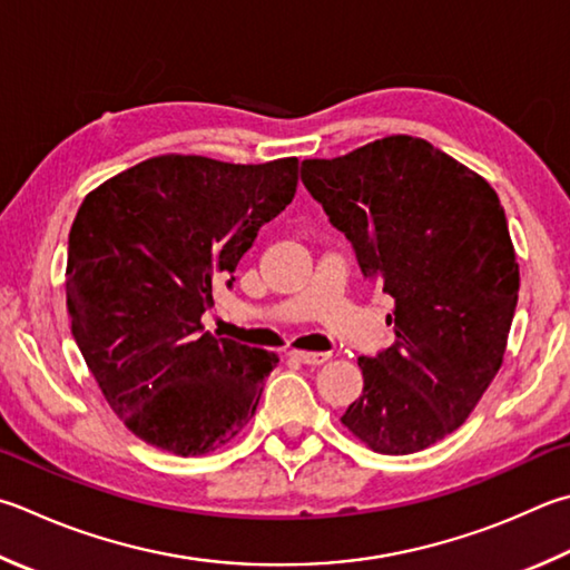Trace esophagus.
I'll use <instances>...</instances> for the list:
<instances>
[{"mask_svg": "<svg viewBox=\"0 0 570 570\" xmlns=\"http://www.w3.org/2000/svg\"><path fill=\"white\" fill-rule=\"evenodd\" d=\"M292 358L302 361L306 366H321L328 361V354H314V351H292Z\"/></svg>", "mask_w": 570, "mask_h": 570, "instance_id": "obj_1", "label": "esophagus"}]
</instances>
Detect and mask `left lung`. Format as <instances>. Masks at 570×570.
I'll list each match as a JSON object with an SVG mask.
<instances>
[{"label":"left lung","instance_id":"obj_1","mask_svg":"<svg viewBox=\"0 0 570 570\" xmlns=\"http://www.w3.org/2000/svg\"><path fill=\"white\" fill-rule=\"evenodd\" d=\"M302 181L393 298V344L361 356L364 391L341 423L389 456L449 436L499 374L519 264L491 184L426 139H376L304 159Z\"/></svg>","mask_w":570,"mask_h":570}]
</instances>
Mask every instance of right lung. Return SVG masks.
Here are the masks:
<instances>
[{
	"mask_svg": "<svg viewBox=\"0 0 570 570\" xmlns=\"http://www.w3.org/2000/svg\"><path fill=\"white\" fill-rule=\"evenodd\" d=\"M296 184L294 157L226 164L164 154L81 202L67 252L71 334L134 436L202 456L252 421L278 356L212 336L202 316Z\"/></svg>",
	"mask_w": 570,
	"mask_h": 570,
	"instance_id": "1",
	"label": "right lung"
}]
</instances>
